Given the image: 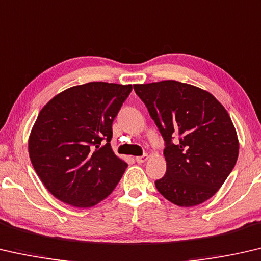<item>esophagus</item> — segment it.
Wrapping results in <instances>:
<instances>
[{"mask_svg":"<svg viewBox=\"0 0 261 261\" xmlns=\"http://www.w3.org/2000/svg\"><path fill=\"white\" fill-rule=\"evenodd\" d=\"M148 159H149L148 155L139 156V157H136V162H138V163H144V162L148 161Z\"/></svg>","mask_w":261,"mask_h":261,"instance_id":"34e87169","label":"esophagus"}]
</instances>
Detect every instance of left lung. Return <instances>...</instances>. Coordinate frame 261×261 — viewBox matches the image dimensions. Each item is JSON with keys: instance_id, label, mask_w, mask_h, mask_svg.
I'll use <instances>...</instances> for the list:
<instances>
[{"instance_id": "left-lung-1", "label": "left lung", "mask_w": 261, "mask_h": 261, "mask_svg": "<svg viewBox=\"0 0 261 261\" xmlns=\"http://www.w3.org/2000/svg\"><path fill=\"white\" fill-rule=\"evenodd\" d=\"M133 87L165 141L166 173L156 189L179 207L207 201L238 159L237 132L227 110L211 92L178 81Z\"/></svg>"}]
</instances>
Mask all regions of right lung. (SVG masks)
<instances>
[{
    "label": "right lung",
    "mask_w": 261,
    "mask_h": 261,
    "mask_svg": "<svg viewBox=\"0 0 261 261\" xmlns=\"http://www.w3.org/2000/svg\"><path fill=\"white\" fill-rule=\"evenodd\" d=\"M132 84L90 82L54 96L29 136V155L49 193L76 208L112 193L127 163L112 150V122Z\"/></svg>",
    "instance_id": "add662e5"
}]
</instances>
